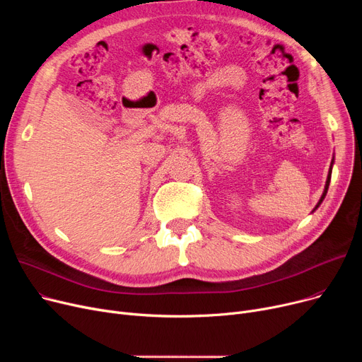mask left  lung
Returning <instances> with one entry per match:
<instances>
[{
  "instance_id": "left-lung-1",
  "label": "left lung",
  "mask_w": 362,
  "mask_h": 362,
  "mask_svg": "<svg viewBox=\"0 0 362 362\" xmlns=\"http://www.w3.org/2000/svg\"><path fill=\"white\" fill-rule=\"evenodd\" d=\"M333 164H334V156H333V160H332V163H330V168H329V175H327V180H326V186H325V191H322V195H321V198H320V201L317 202V205L314 206V210H313V213L317 210V208L321 205V202H322V199L326 198V195H327V191H329V185H330V179H332V168H333Z\"/></svg>"
}]
</instances>
